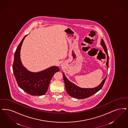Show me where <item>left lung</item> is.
Returning a JSON list of instances; mask_svg holds the SVG:
<instances>
[{
    "label": "left lung",
    "mask_w": 128,
    "mask_h": 128,
    "mask_svg": "<svg viewBox=\"0 0 128 128\" xmlns=\"http://www.w3.org/2000/svg\"><path fill=\"white\" fill-rule=\"evenodd\" d=\"M102 47L104 48V51H105L107 55V60L106 62V65L108 67V53L107 47L105 45V43L103 40H102V43H100ZM63 80L64 83L65 85V88L67 93L72 97L78 99L85 98L89 97L93 94H95L96 92L99 91L100 89H102L104 83L105 82L106 77L103 80L101 84L98 86V87L92 88H83L80 87H78L74 83L70 82L65 77L64 73H63Z\"/></svg>",
    "instance_id": "left-lung-1"
}]
</instances>
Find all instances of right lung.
I'll return each instance as SVG.
<instances>
[{"label":"right lung","instance_id":"obj_1","mask_svg":"<svg viewBox=\"0 0 128 128\" xmlns=\"http://www.w3.org/2000/svg\"><path fill=\"white\" fill-rule=\"evenodd\" d=\"M24 37L15 53L13 64V71L18 86L24 91L33 96H41L46 93L51 78L56 72L58 66H53L42 72L33 73L28 72L22 66L20 58V50Z\"/></svg>","mask_w":128,"mask_h":128}]
</instances>
